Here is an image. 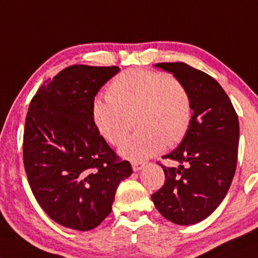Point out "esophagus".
Returning a JSON list of instances; mask_svg holds the SVG:
<instances>
[{
	"mask_svg": "<svg viewBox=\"0 0 258 258\" xmlns=\"http://www.w3.org/2000/svg\"><path fill=\"white\" fill-rule=\"evenodd\" d=\"M144 162H139V161H133L132 162V168L135 172H138V170H141L143 167H144Z\"/></svg>",
	"mask_w": 258,
	"mask_h": 258,
	"instance_id": "1",
	"label": "esophagus"
}]
</instances>
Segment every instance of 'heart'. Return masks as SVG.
Instances as JSON below:
<instances>
[{
	"label": "heart",
	"mask_w": 258,
	"mask_h": 258,
	"mask_svg": "<svg viewBox=\"0 0 258 258\" xmlns=\"http://www.w3.org/2000/svg\"><path fill=\"white\" fill-rule=\"evenodd\" d=\"M107 98H95L91 105L94 125L102 138L119 145L135 116L137 132L121 144L125 159L142 161L159 154L167 145L179 144L192 120L188 90L178 78L156 71L133 68L111 80Z\"/></svg>",
	"instance_id": "heart-1"
}]
</instances>
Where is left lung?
Returning <instances> with one entry per match:
<instances>
[{
	"label": "left lung",
	"instance_id": "obj_1",
	"mask_svg": "<svg viewBox=\"0 0 258 258\" xmlns=\"http://www.w3.org/2000/svg\"><path fill=\"white\" fill-rule=\"evenodd\" d=\"M173 73L191 96L192 120L179 147L162 159L179 162L166 167L164 185L151 196L163 218L194 225L212 214L227 195L237 168L239 121L221 85L209 74L184 62L155 64Z\"/></svg>",
	"mask_w": 258,
	"mask_h": 258
}]
</instances>
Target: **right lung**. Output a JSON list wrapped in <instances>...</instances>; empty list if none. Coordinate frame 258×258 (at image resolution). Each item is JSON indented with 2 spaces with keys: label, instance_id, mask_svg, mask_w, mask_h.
<instances>
[{
  "label": "right lung",
  "instance_id": "obj_1",
  "mask_svg": "<svg viewBox=\"0 0 258 258\" xmlns=\"http://www.w3.org/2000/svg\"><path fill=\"white\" fill-rule=\"evenodd\" d=\"M119 71L73 64L45 80L30 103L23 144L27 180L42 209L67 228L97 227L132 173L91 116L95 96Z\"/></svg>",
  "mask_w": 258,
  "mask_h": 258
}]
</instances>
